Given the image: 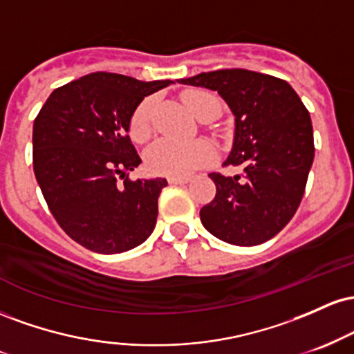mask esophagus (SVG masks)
Returning <instances> with one entry per match:
<instances>
[{"instance_id": "34e87169", "label": "esophagus", "mask_w": 354, "mask_h": 354, "mask_svg": "<svg viewBox=\"0 0 354 354\" xmlns=\"http://www.w3.org/2000/svg\"><path fill=\"white\" fill-rule=\"evenodd\" d=\"M169 185H186L189 183V178H176V176H169L168 178Z\"/></svg>"}]
</instances>
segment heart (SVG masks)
I'll return each mask as SVG.
<instances>
[{
	"instance_id": "1",
	"label": "heart",
	"mask_w": 354,
	"mask_h": 354,
	"mask_svg": "<svg viewBox=\"0 0 354 354\" xmlns=\"http://www.w3.org/2000/svg\"><path fill=\"white\" fill-rule=\"evenodd\" d=\"M185 104L200 120L205 113L211 109H221V103L213 93L206 89H191L183 95ZM153 98L145 100L131 118V136L136 141H145L151 131V111ZM214 158V148L205 140L194 141H171L161 140L154 143L146 154V165L148 169L154 174H163V176L186 178L189 174L203 168Z\"/></svg>"
}]
</instances>
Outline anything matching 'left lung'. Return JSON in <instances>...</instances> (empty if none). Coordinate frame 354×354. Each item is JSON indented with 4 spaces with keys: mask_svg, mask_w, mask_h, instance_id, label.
Here are the masks:
<instances>
[{
    "mask_svg": "<svg viewBox=\"0 0 354 354\" xmlns=\"http://www.w3.org/2000/svg\"><path fill=\"white\" fill-rule=\"evenodd\" d=\"M218 91L234 115V141L225 166L211 173L216 196L200 211L213 236L236 246L261 245L295 216L303 200L315 141L308 109L284 80L248 70H218L180 80Z\"/></svg>",
    "mask_w": 354,
    "mask_h": 354,
    "instance_id": "obj_1",
    "label": "left lung"
}]
</instances>
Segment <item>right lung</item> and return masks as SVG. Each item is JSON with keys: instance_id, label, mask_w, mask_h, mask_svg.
Masks as SVG:
<instances>
[{"instance_id": "right-lung-1", "label": "right lung", "mask_w": 354, "mask_h": 354, "mask_svg": "<svg viewBox=\"0 0 354 354\" xmlns=\"http://www.w3.org/2000/svg\"><path fill=\"white\" fill-rule=\"evenodd\" d=\"M171 80L91 73L56 88L33 124V169L51 214L81 246L115 254L153 233L163 178L129 180L141 158L129 123L146 96Z\"/></svg>"}]
</instances>
